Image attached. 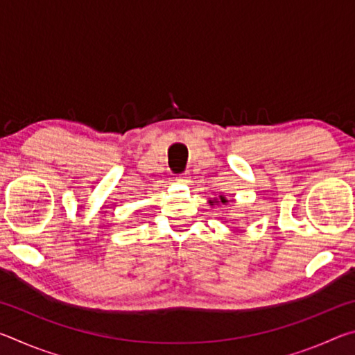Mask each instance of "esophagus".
<instances>
[{"label": "esophagus", "mask_w": 355, "mask_h": 355, "mask_svg": "<svg viewBox=\"0 0 355 355\" xmlns=\"http://www.w3.org/2000/svg\"><path fill=\"white\" fill-rule=\"evenodd\" d=\"M177 182H178V183H189V173H188V172L178 173V175H177Z\"/></svg>", "instance_id": "34e87169"}]
</instances>
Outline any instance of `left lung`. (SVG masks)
Instances as JSON below:
<instances>
[{"label": "left lung", "mask_w": 355, "mask_h": 355, "mask_svg": "<svg viewBox=\"0 0 355 355\" xmlns=\"http://www.w3.org/2000/svg\"><path fill=\"white\" fill-rule=\"evenodd\" d=\"M219 202H220V203H224V205H225V203H227L228 200L225 199L224 196H219V200H218V199H214V200H209V203H211V205H213V203H219Z\"/></svg>", "instance_id": "1"}]
</instances>
